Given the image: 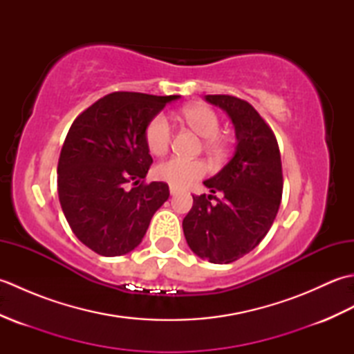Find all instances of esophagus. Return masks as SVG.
<instances>
[{"label":"esophagus","mask_w":354,"mask_h":354,"mask_svg":"<svg viewBox=\"0 0 354 354\" xmlns=\"http://www.w3.org/2000/svg\"><path fill=\"white\" fill-rule=\"evenodd\" d=\"M178 193H179V189H176V187L170 185V194H171V196H175V194H178Z\"/></svg>","instance_id":"obj_1"}]
</instances>
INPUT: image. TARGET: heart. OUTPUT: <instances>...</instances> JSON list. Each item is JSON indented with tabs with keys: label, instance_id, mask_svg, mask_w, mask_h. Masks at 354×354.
Wrapping results in <instances>:
<instances>
[{
	"label": "heart",
	"instance_id": "1",
	"mask_svg": "<svg viewBox=\"0 0 354 354\" xmlns=\"http://www.w3.org/2000/svg\"><path fill=\"white\" fill-rule=\"evenodd\" d=\"M184 122L204 137V145L209 150H221L225 138L219 135L221 117L207 104H193L183 109ZM173 127L165 114H156L146 126V145L153 155H162L169 150ZM207 173V164L201 160H187L171 156L155 167V176L173 187H185L198 181Z\"/></svg>",
	"mask_w": 354,
	"mask_h": 354
}]
</instances>
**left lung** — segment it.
Returning <instances> with one entry per match:
<instances>
[{
  "label": "left lung",
  "mask_w": 354,
  "mask_h": 354,
  "mask_svg": "<svg viewBox=\"0 0 354 354\" xmlns=\"http://www.w3.org/2000/svg\"><path fill=\"white\" fill-rule=\"evenodd\" d=\"M234 123V156L204 183L222 199L193 196L183 230L190 250L212 263H232L251 252L272 227L283 194L280 149L269 124L251 103L234 95H205ZM216 199L213 205L211 198Z\"/></svg>",
  "instance_id": "1"
}]
</instances>
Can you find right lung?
<instances>
[{
	"instance_id": "1",
	"label": "right lung",
	"mask_w": 354,
	"mask_h": 354,
	"mask_svg": "<svg viewBox=\"0 0 354 354\" xmlns=\"http://www.w3.org/2000/svg\"><path fill=\"white\" fill-rule=\"evenodd\" d=\"M176 99L115 91L73 122L57 162V193L73 232L94 252L115 257L135 250L169 199L167 184L145 183L153 162L145 132L165 103Z\"/></svg>"
}]
</instances>
